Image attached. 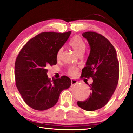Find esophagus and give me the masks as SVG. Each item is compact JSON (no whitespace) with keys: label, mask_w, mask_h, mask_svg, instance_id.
Instances as JSON below:
<instances>
[{"label":"esophagus","mask_w":133,"mask_h":133,"mask_svg":"<svg viewBox=\"0 0 133 133\" xmlns=\"http://www.w3.org/2000/svg\"><path fill=\"white\" fill-rule=\"evenodd\" d=\"M77 83H78L77 81L75 80V79H71V86H73L74 85L76 84Z\"/></svg>","instance_id":"obj_1"}]
</instances>
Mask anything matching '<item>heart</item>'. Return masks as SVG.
Wrapping results in <instances>:
<instances>
[{"mask_svg":"<svg viewBox=\"0 0 133 133\" xmlns=\"http://www.w3.org/2000/svg\"><path fill=\"white\" fill-rule=\"evenodd\" d=\"M69 45L77 53L78 55L80 54H83L84 53L86 46L84 42L80 36H75L70 40ZM63 51V49H59L57 53V58H59L62 55ZM78 69L76 67H71L68 70V74L71 76H76L77 75Z\"/></svg>","mask_w":133,"mask_h":133,"instance_id":"obj_1","label":"heart"}]
</instances>
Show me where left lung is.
Listing matches in <instances>:
<instances>
[{"label":"left lung","instance_id":"obj_1","mask_svg":"<svg viewBox=\"0 0 133 133\" xmlns=\"http://www.w3.org/2000/svg\"><path fill=\"white\" fill-rule=\"evenodd\" d=\"M88 42L90 52L82 77L93 78L89 85L91 93L77 105L86 111H92L104 107L109 102L117 87L119 78V63L115 49L104 36L94 31L83 33Z\"/></svg>","mask_w":133,"mask_h":133}]
</instances>
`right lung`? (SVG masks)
Listing matches in <instances>:
<instances>
[{
    "label": "right lung",
    "mask_w": 133,
    "mask_h": 133,
    "mask_svg": "<svg viewBox=\"0 0 133 133\" xmlns=\"http://www.w3.org/2000/svg\"><path fill=\"white\" fill-rule=\"evenodd\" d=\"M71 32H42L29 40L17 56L16 85L24 102L33 109L43 111L53 107L60 93L70 86L71 80L66 76L51 80L46 67L57 63L58 51Z\"/></svg>",
    "instance_id": "1"
}]
</instances>
